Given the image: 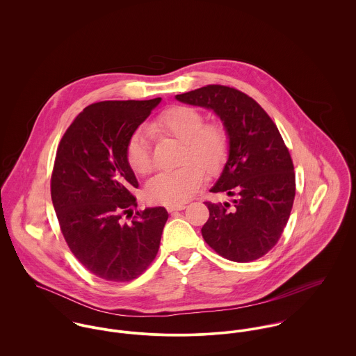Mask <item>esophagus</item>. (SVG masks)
Segmentation results:
<instances>
[{"instance_id":"1","label":"esophagus","mask_w":356,"mask_h":356,"mask_svg":"<svg viewBox=\"0 0 356 356\" xmlns=\"http://www.w3.org/2000/svg\"><path fill=\"white\" fill-rule=\"evenodd\" d=\"M186 205L185 204H178V205H167V211L168 212H174V211H182L185 209Z\"/></svg>"}]
</instances>
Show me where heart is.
I'll return each instance as SVG.
<instances>
[{"instance_id": "1", "label": "heart", "mask_w": 356, "mask_h": 356, "mask_svg": "<svg viewBox=\"0 0 356 356\" xmlns=\"http://www.w3.org/2000/svg\"><path fill=\"white\" fill-rule=\"evenodd\" d=\"M204 116L191 106H172L163 112L149 131L171 136L185 144L182 163L178 170L156 175L147 188V196L154 203L178 205L188 202L203 184V172L213 175L223 167L229 143L225 130L216 124H204ZM127 161L134 172L148 175L152 172V149L147 130H137L127 144ZM197 163L201 168L192 165Z\"/></svg>"}]
</instances>
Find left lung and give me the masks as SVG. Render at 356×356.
I'll return each mask as SVG.
<instances>
[{
  "label": "left lung",
  "mask_w": 356,
  "mask_h": 356,
  "mask_svg": "<svg viewBox=\"0 0 356 356\" xmlns=\"http://www.w3.org/2000/svg\"><path fill=\"white\" fill-rule=\"evenodd\" d=\"M175 99L212 111L229 143L226 163L209 192L234 199L205 203V243L233 261L261 257L281 237L296 191L293 163L277 126L254 99L233 88L208 85Z\"/></svg>",
  "instance_id": "1"
}]
</instances>
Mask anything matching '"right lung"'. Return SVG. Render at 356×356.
Instances as JSON below:
<instances>
[{"label": "right lung", "mask_w": 356, "mask_h": 356, "mask_svg": "<svg viewBox=\"0 0 356 356\" xmlns=\"http://www.w3.org/2000/svg\"><path fill=\"white\" fill-rule=\"evenodd\" d=\"M161 99L102 102L86 106L63 136L51 174V202L75 257L106 281L137 278L159 251L168 213L164 207L137 211L138 181L127 144Z\"/></svg>", "instance_id": "1"}]
</instances>
